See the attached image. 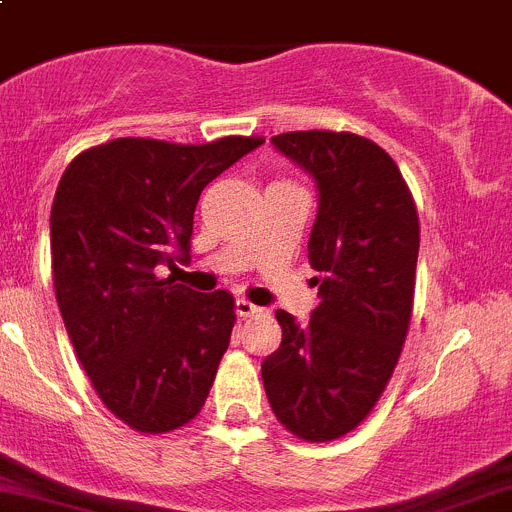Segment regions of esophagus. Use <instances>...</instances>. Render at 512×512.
Here are the masks:
<instances>
[{"instance_id": "esophagus-1", "label": "esophagus", "mask_w": 512, "mask_h": 512, "mask_svg": "<svg viewBox=\"0 0 512 512\" xmlns=\"http://www.w3.org/2000/svg\"><path fill=\"white\" fill-rule=\"evenodd\" d=\"M261 312H264V309L256 307V304H251L248 299H236V314L238 317H243V320H246V317H253V314H261Z\"/></svg>"}]
</instances>
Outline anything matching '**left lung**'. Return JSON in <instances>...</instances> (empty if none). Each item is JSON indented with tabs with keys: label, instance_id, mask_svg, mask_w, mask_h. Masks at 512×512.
Here are the masks:
<instances>
[{
	"label": "left lung",
	"instance_id": "1",
	"mask_svg": "<svg viewBox=\"0 0 512 512\" xmlns=\"http://www.w3.org/2000/svg\"><path fill=\"white\" fill-rule=\"evenodd\" d=\"M317 182L309 266L320 304L297 325L279 309L281 345L261 363L276 419L304 442H332L373 411L414 309L419 215L386 149L350 131L271 137Z\"/></svg>",
	"mask_w": 512,
	"mask_h": 512
}]
</instances>
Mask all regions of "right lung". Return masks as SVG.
I'll return each instance as SVG.
<instances>
[{
    "label": "right lung",
    "instance_id": "right-lung-1",
    "mask_svg": "<svg viewBox=\"0 0 512 512\" xmlns=\"http://www.w3.org/2000/svg\"><path fill=\"white\" fill-rule=\"evenodd\" d=\"M261 137L172 144L124 137L65 167L50 213L55 299L103 406L144 434L203 409L231 342L225 289L192 292L157 266L190 259L200 192Z\"/></svg>",
    "mask_w": 512,
    "mask_h": 512
}]
</instances>
